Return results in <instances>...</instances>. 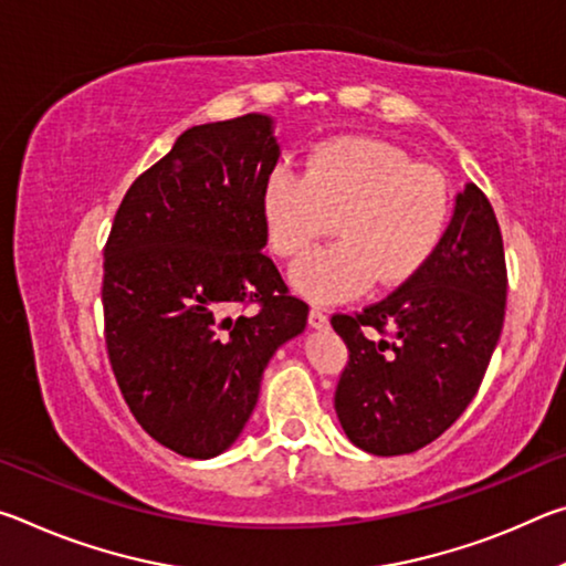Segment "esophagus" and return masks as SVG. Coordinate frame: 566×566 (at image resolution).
Segmentation results:
<instances>
[{
	"label": "esophagus",
	"mask_w": 566,
	"mask_h": 566,
	"mask_svg": "<svg viewBox=\"0 0 566 566\" xmlns=\"http://www.w3.org/2000/svg\"><path fill=\"white\" fill-rule=\"evenodd\" d=\"M310 324L314 329H324L329 324V317H327V312L324 310H319V306H312L310 310Z\"/></svg>",
	"instance_id": "esophagus-1"
}]
</instances>
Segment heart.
Here are the masks:
<instances>
[{
    "instance_id": "1",
    "label": "heart",
    "mask_w": 566,
    "mask_h": 566,
    "mask_svg": "<svg viewBox=\"0 0 566 566\" xmlns=\"http://www.w3.org/2000/svg\"><path fill=\"white\" fill-rule=\"evenodd\" d=\"M452 197L437 169L387 142L337 137L314 147L304 175L276 165L262 185V219L274 254H304L332 232L339 242L294 264V290L344 302L371 282L401 284L442 242Z\"/></svg>"
}]
</instances>
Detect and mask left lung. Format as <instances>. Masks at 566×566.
<instances>
[{"label": "left lung", "instance_id": "obj_1", "mask_svg": "<svg viewBox=\"0 0 566 566\" xmlns=\"http://www.w3.org/2000/svg\"><path fill=\"white\" fill-rule=\"evenodd\" d=\"M506 302L502 232L467 185L429 262L359 314H334L349 349L334 409L352 444L377 457L434 442L474 399L500 342Z\"/></svg>", "mask_w": 566, "mask_h": 566}]
</instances>
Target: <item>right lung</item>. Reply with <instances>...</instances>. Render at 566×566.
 <instances>
[{
	"label": "right lung",
	"instance_id": "obj_1",
	"mask_svg": "<svg viewBox=\"0 0 566 566\" xmlns=\"http://www.w3.org/2000/svg\"><path fill=\"white\" fill-rule=\"evenodd\" d=\"M276 159L266 114L199 124L114 214L102 282L112 371L142 429L181 457L234 444L266 364L306 327L310 306L262 252V185ZM247 303L252 315L238 311Z\"/></svg>",
	"mask_w": 566,
	"mask_h": 566
}]
</instances>
